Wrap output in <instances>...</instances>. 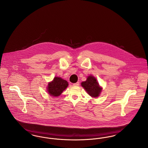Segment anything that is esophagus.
I'll return each instance as SVG.
<instances>
[{"label": "esophagus", "instance_id": "obj_1", "mask_svg": "<svg viewBox=\"0 0 148 148\" xmlns=\"http://www.w3.org/2000/svg\"><path fill=\"white\" fill-rule=\"evenodd\" d=\"M79 82H77V83H76L73 84V86H79Z\"/></svg>", "mask_w": 148, "mask_h": 148}]
</instances>
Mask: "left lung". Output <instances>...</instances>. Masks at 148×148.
I'll list each match as a JSON object with an SVG mask.
<instances>
[{
	"label": "left lung",
	"mask_w": 148,
	"mask_h": 148,
	"mask_svg": "<svg viewBox=\"0 0 148 148\" xmlns=\"http://www.w3.org/2000/svg\"><path fill=\"white\" fill-rule=\"evenodd\" d=\"M82 86L88 94L94 98L98 97L101 92V88L99 86L97 79L92 75L89 76L85 82L82 83Z\"/></svg>",
	"instance_id": "1"
}]
</instances>
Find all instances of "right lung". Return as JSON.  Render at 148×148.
Wrapping results in <instances>:
<instances>
[{
	"instance_id": "right-lung-1",
	"label": "right lung",
	"mask_w": 148,
	"mask_h": 148,
	"mask_svg": "<svg viewBox=\"0 0 148 148\" xmlns=\"http://www.w3.org/2000/svg\"><path fill=\"white\" fill-rule=\"evenodd\" d=\"M68 86V82L61 77H54V80L48 84V91L53 97L60 95Z\"/></svg>"
}]
</instances>
